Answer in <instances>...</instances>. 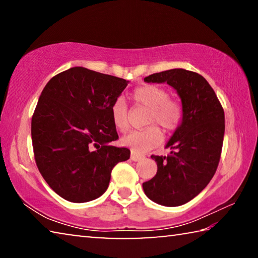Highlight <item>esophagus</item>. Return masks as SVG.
Wrapping results in <instances>:
<instances>
[{"instance_id": "esophagus-1", "label": "esophagus", "mask_w": 258, "mask_h": 258, "mask_svg": "<svg viewBox=\"0 0 258 258\" xmlns=\"http://www.w3.org/2000/svg\"><path fill=\"white\" fill-rule=\"evenodd\" d=\"M142 158H143L142 155L137 154V152H134V151H132V154H131V159H132L133 161H139V160H141Z\"/></svg>"}]
</instances>
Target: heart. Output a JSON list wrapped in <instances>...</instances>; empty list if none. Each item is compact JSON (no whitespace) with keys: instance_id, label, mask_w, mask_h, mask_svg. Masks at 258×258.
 I'll list each match as a JSON object with an SVG mask.
<instances>
[{"instance_id":"obj_1","label":"heart","mask_w":258,"mask_h":258,"mask_svg":"<svg viewBox=\"0 0 258 258\" xmlns=\"http://www.w3.org/2000/svg\"><path fill=\"white\" fill-rule=\"evenodd\" d=\"M135 104L149 109L147 115V125H152L141 131H133L120 140V143L128 147L132 151L143 154L160 145L163 135L155 125H159L165 133L171 134L178 128L183 119V108L181 103L169 98L164 87L155 84L139 86L131 94ZM111 121L115 128L120 133L127 132L130 128L128 109L121 99L113 101L110 107Z\"/></svg>"}]
</instances>
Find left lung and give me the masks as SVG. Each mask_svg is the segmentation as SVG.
Here are the masks:
<instances>
[{
    "label": "left lung",
    "instance_id": "8db88e82",
    "mask_svg": "<svg viewBox=\"0 0 258 258\" xmlns=\"http://www.w3.org/2000/svg\"><path fill=\"white\" fill-rule=\"evenodd\" d=\"M147 83H167L180 95L183 119L166 147L168 156H151L157 174L142 184L147 197L175 207L198 196L215 174L225 131L224 110L212 86L198 73L185 69L152 74Z\"/></svg>",
    "mask_w": 258,
    "mask_h": 258
}]
</instances>
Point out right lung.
Segmentation results:
<instances>
[{"label":"right lung","mask_w":258,"mask_h":258,"mask_svg":"<svg viewBox=\"0 0 258 258\" xmlns=\"http://www.w3.org/2000/svg\"><path fill=\"white\" fill-rule=\"evenodd\" d=\"M123 78L74 67L51 78L32 117L37 168L60 197L72 203L97 199L115 166L130 158L118 139L110 107L127 86Z\"/></svg>","instance_id":"1"}]
</instances>
